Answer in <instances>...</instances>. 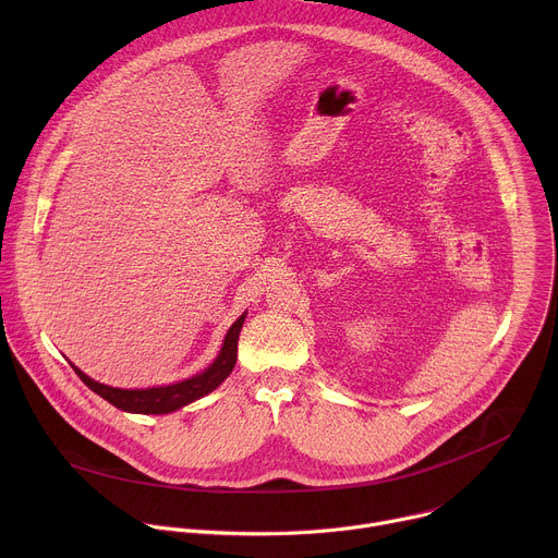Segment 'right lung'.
<instances>
[{"mask_svg": "<svg viewBox=\"0 0 558 558\" xmlns=\"http://www.w3.org/2000/svg\"><path fill=\"white\" fill-rule=\"evenodd\" d=\"M243 323H245V313L238 317V320L231 325V329L227 331L222 349H220L218 357L214 360V364L207 371H203L201 375H194L179 384L156 386V388H145V390H125V388H112V386L99 384V381L90 379L86 373L78 371L76 366H72V368L90 390L101 395L106 402H110L112 407H117L121 411L143 413V415L172 413L185 404H192L194 400H198V397L211 392L231 373L235 357H238V336H241Z\"/></svg>", "mask_w": 558, "mask_h": 558, "instance_id": "right-lung-1", "label": "right lung"}]
</instances>
